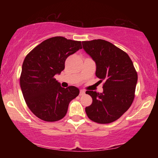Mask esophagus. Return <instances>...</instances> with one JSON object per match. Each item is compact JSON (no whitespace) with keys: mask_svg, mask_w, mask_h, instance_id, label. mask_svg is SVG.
Listing matches in <instances>:
<instances>
[{"mask_svg":"<svg viewBox=\"0 0 158 158\" xmlns=\"http://www.w3.org/2000/svg\"><path fill=\"white\" fill-rule=\"evenodd\" d=\"M85 94V90H80L79 91V95H83Z\"/></svg>","mask_w":158,"mask_h":158,"instance_id":"1","label":"esophagus"}]
</instances>
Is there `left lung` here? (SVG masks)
Instances as JSON below:
<instances>
[{
	"mask_svg": "<svg viewBox=\"0 0 158 158\" xmlns=\"http://www.w3.org/2000/svg\"><path fill=\"white\" fill-rule=\"evenodd\" d=\"M84 49L96 63V77L103 84V93L86 90L93 102L85 109L88 117L98 123L116 121L127 111L135 96L137 73L124 51L98 39L82 42Z\"/></svg>",
	"mask_w": 158,
	"mask_h": 158,
	"instance_id": "left-lung-1",
	"label": "left lung"
}]
</instances>
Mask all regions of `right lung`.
<instances>
[{
    "mask_svg": "<svg viewBox=\"0 0 158 158\" xmlns=\"http://www.w3.org/2000/svg\"><path fill=\"white\" fill-rule=\"evenodd\" d=\"M81 41L53 37L41 42L26 56L22 65L20 85L28 107L40 119H62L70 101L79 94L77 87L60 86L54 76L65 69L69 56L81 49Z\"/></svg>",
    "mask_w": 158,
    "mask_h": 158,
    "instance_id": "1",
    "label": "right lung"
}]
</instances>
